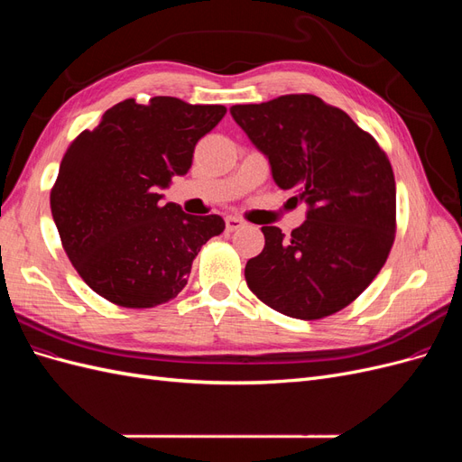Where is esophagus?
Wrapping results in <instances>:
<instances>
[{
    "label": "esophagus",
    "mask_w": 462,
    "mask_h": 462,
    "mask_svg": "<svg viewBox=\"0 0 462 462\" xmlns=\"http://www.w3.org/2000/svg\"><path fill=\"white\" fill-rule=\"evenodd\" d=\"M243 226H245V221L239 219V217H235V216H227L226 217V231L227 233H233L236 229H241Z\"/></svg>",
    "instance_id": "1"
}]
</instances>
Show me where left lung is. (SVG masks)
Segmentation results:
<instances>
[{"mask_svg":"<svg viewBox=\"0 0 462 462\" xmlns=\"http://www.w3.org/2000/svg\"><path fill=\"white\" fill-rule=\"evenodd\" d=\"M229 111L268 158L275 185L309 206L291 239L262 227L263 250L245 268L248 289L291 318L339 312L374 282L395 241V177L385 152L312 94Z\"/></svg>","mask_w":462,"mask_h":462,"instance_id":"obj_1","label":"left lung"}]
</instances>
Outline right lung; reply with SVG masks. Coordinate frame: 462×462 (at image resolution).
Instances as JSON below:
<instances>
[{"mask_svg": "<svg viewBox=\"0 0 462 462\" xmlns=\"http://www.w3.org/2000/svg\"><path fill=\"white\" fill-rule=\"evenodd\" d=\"M226 106L156 96L109 107L67 148L50 194L65 253L85 283L125 309H152L185 289L202 245L226 229L219 216L163 204L162 189L192 165L194 146Z\"/></svg>", "mask_w": 462, "mask_h": 462, "instance_id": "add662e5", "label": "right lung"}]
</instances>
